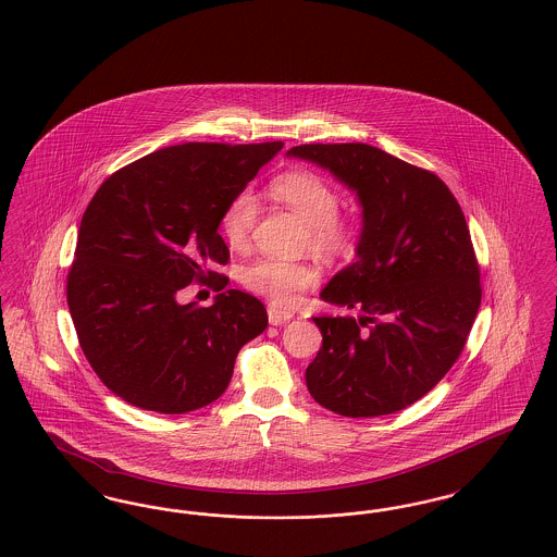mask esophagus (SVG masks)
<instances>
[{
	"mask_svg": "<svg viewBox=\"0 0 557 557\" xmlns=\"http://www.w3.org/2000/svg\"><path fill=\"white\" fill-rule=\"evenodd\" d=\"M267 315H269V322H271L273 326H282V324H286L288 320H293V311H284V309L275 307V305H269V307H267Z\"/></svg>",
	"mask_w": 557,
	"mask_h": 557,
	"instance_id": "obj_1",
	"label": "esophagus"
}]
</instances>
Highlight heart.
<instances>
[{"label":"heart","instance_id":"b5f03b06","mask_svg":"<svg viewBox=\"0 0 557 557\" xmlns=\"http://www.w3.org/2000/svg\"><path fill=\"white\" fill-rule=\"evenodd\" d=\"M271 195L302 218L309 231V246L320 255H349L360 237L354 218L339 214L337 190L318 173L290 172L271 184ZM258 215L252 190H239L220 215V231L233 250L246 248ZM242 284L275 305H293L300 293L318 284V271L307 262L282 258H255L242 269Z\"/></svg>","mask_w":557,"mask_h":557}]
</instances>
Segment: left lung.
Here are the masks:
<instances>
[{
	"instance_id": "1",
	"label": "left lung",
	"mask_w": 557,
	"mask_h": 557,
	"mask_svg": "<svg viewBox=\"0 0 557 557\" xmlns=\"http://www.w3.org/2000/svg\"><path fill=\"white\" fill-rule=\"evenodd\" d=\"M329 170L362 206L356 262L320 293L360 311L313 318L322 347L309 394L345 418L400 411L438 384L469 339L481 305L465 214L441 177L369 144L288 150Z\"/></svg>"
}]
</instances>
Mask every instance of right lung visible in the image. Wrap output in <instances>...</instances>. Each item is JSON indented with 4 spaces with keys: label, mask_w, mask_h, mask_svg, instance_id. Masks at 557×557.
<instances>
[{
    "label": "right lung",
    "mask_w": 557,
    "mask_h": 557,
    "mask_svg": "<svg viewBox=\"0 0 557 557\" xmlns=\"http://www.w3.org/2000/svg\"><path fill=\"white\" fill-rule=\"evenodd\" d=\"M282 141L170 146L112 173L86 208L67 305L97 377L131 405L186 413L214 403L239 349L267 329L264 305L225 290L228 262L218 235L226 203L248 186ZM193 281L215 305L182 306Z\"/></svg>",
    "instance_id": "1"
}]
</instances>
